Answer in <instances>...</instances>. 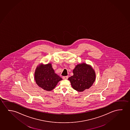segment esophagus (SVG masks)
Returning a JSON list of instances; mask_svg holds the SVG:
<instances>
[{"label":"esophagus","mask_w":130,"mask_h":130,"mask_svg":"<svg viewBox=\"0 0 130 130\" xmlns=\"http://www.w3.org/2000/svg\"><path fill=\"white\" fill-rule=\"evenodd\" d=\"M68 76H64L62 77V79H63V80H67V79H68Z\"/></svg>","instance_id":"34e87169"}]
</instances>
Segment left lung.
<instances>
[{"label":"left lung","instance_id":"left-lung-1","mask_svg":"<svg viewBox=\"0 0 130 130\" xmlns=\"http://www.w3.org/2000/svg\"><path fill=\"white\" fill-rule=\"evenodd\" d=\"M73 75L68 79L72 88L79 92L88 89L95 80V73L92 67L85 63L77 65L73 70Z\"/></svg>","mask_w":130,"mask_h":130}]
</instances>
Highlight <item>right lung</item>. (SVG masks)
<instances>
[{
	"label": "right lung",
	"mask_w": 130,
	"mask_h": 130,
	"mask_svg": "<svg viewBox=\"0 0 130 130\" xmlns=\"http://www.w3.org/2000/svg\"><path fill=\"white\" fill-rule=\"evenodd\" d=\"M35 80L39 87L47 91H51L62 78L55 73L52 64L48 63L41 64L37 67L35 72Z\"/></svg>",
	"instance_id": "obj_1"
}]
</instances>
